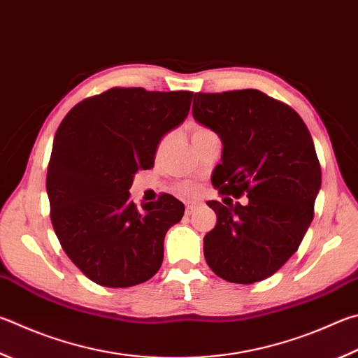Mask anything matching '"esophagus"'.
Masks as SVG:
<instances>
[{"mask_svg":"<svg viewBox=\"0 0 358 358\" xmlns=\"http://www.w3.org/2000/svg\"><path fill=\"white\" fill-rule=\"evenodd\" d=\"M194 211H196V203H192V201H187V203H186V214L189 216V214H192Z\"/></svg>","mask_w":358,"mask_h":358,"instance_id":"34e87169","label":"esophagus"}]
</instances>
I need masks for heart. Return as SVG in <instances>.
<instances>
[{
  "label": "heart",
  "mask_w": 358,
  "mask_h": 358,
  "mask_svg": "<svg viewBox=\"0 0 358 358\" xmlns=\"http://www.w3.org/2000/svg\"><path fill=\"white\" fill-rule=\"evenodd\" d=\"M205 133H210V129H206V128H203V127H199V125L192 128V138H197V136H201V134H205ZM166 142H167V136H164V138H162V139L159 141V145H158L159 150H161L162 147L166 145ZM181 191L186 192V194H192L194 191H196V186H192V185H183V186H181Z\"/></svg>",
  "instance_id": "b5f03b06"
}]
</instances>
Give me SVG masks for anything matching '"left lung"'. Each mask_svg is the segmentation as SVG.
Masks as SVG:
<instances>
[{
    "label": "left lung",
    "instance_id": "8db88e82",
    "mask_svg": "<svg viewBox=\"0 0 358 358\" xmlns=\"http://www.w3.org/2000/svg\"><path fill=\"white\" fill-rule=\"evenodd\" d=\"M192 115L222 141L211 181L249 203L208 201L217 224L203 238L214 274L250 285L271 277L299 249L313 220L321 166L307 125L294 109L255 89L196 94Z\"/></svg>",
    "mask_w": 358,
    "mask_h": 358
}]
</instances>
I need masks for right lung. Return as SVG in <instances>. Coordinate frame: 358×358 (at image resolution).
I'll return each mask as SVG.
<instances>
[{
    "label": "right lung",
    "mask_w": 358,
    "mask_h": 358,
    "mask_svg": "<svg viewBox=\"0 0 358 358\" xmlns=\"http://www.w3.org/2000/svg\"><path fill=\"white\" fill-rule=\"evenodd\" d=\"M192 92L114 87L78 103L57 128L47 173L51 222L84 275L108 288L144 283L185 205L171 194L138 208L129 187L159 141L187 117Z\"/></svg>",
    "instance_id": "1"
}]
</instances>
